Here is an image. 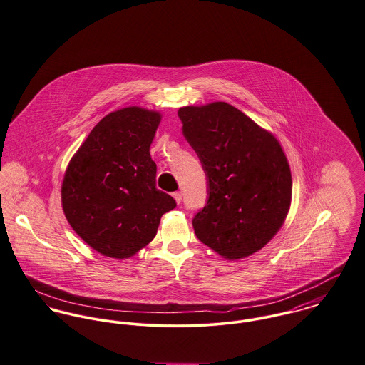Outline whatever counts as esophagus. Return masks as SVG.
Masks as SVG:
<instances>
[{"label":"esophagus","mask_w":365,"mask_h":365,"mask_svg":"<svg viewBox=\"0 0 365 365\" xmlns=\"http://www.w3.org/2000/svg\"><path fill=\"white\" fill-rule=\"evenodd\" d=\"M173 197L175 199V202L177 203H181V199H182V192L181 191H177V192H174L173 194Z\"/></svg>","instance_id":"obj_1"}]
</instances>
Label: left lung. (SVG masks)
I'll return each mask as SVG.
<instances>
[{
    "label": "left lung",
    "mask_w": 365,
    "mask_h": 365,
    "mask_svg": "<svg viewBox=\"0 0 365 365\" xmlns=\"http://www.w3.org/2000/svg\"><path fill=\"white\" fill-rule=\"evenodd\" d=\"M197 152L207 200L192 219L199 240L227 259L245 258L282 227L292 202V173L270 133L225 101L178 110Z\"/></svg>",
    "instance_id": "left-lung-1"
}]
</instances>
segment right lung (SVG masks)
<instances>
[{
    "label": "right lung",
    "instance_id": "1",
    "mask_svg": "<svg viewBox=\"0 0 365 365\" xmlns=\"http://www.w3.org/2000/svg\"><path fill=\"white\" fill-rule=\"evenodd\" d=\"M160 114L127 107L106 115L66 167V220L100 254L130 258L149 244L160 217L177 206L156 188L150 145Z\"/></svg>",
    "mask_w": 365,
    "mask_h": 365
}]
</instances>
